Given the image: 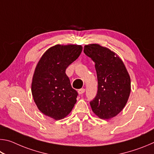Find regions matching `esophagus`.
<instances>
[{"mask_svg": "<svg viewBox=\"0 0 154 154\" xmlns=\"http://www.w3.org/2000/svg\"><path fill=\"white\" fill-rule=\"evenodd\" d=\"M85 89L84 88H82V89H80V90H79V91H78V93H79V94H83V93L85 92Z\"/></svg>", "mask_w": 154, "mask_h": 154, "instance_id": "obj_1", "label": "esophagus"}]
</instances>
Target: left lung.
Masks as SVG:
<instances>
[{
  "instance_id": "1",
  "label": "left lung",
  "mask_w": 154,
  "mask_h": 154,
  "mask_svg": "<svg viewBox=\"0 0 154 154\" xmlns=\"http://www.w3.org/2000/svg\"><path fill=\"white\" fill-rule=\"evenodd\" d=\"M83 52L95 62L98 92L90 106L99 118L108 119L122 111L128 100L131 82L122 59L98 44L84 46Z\"/></svg>"
}]
</instances>
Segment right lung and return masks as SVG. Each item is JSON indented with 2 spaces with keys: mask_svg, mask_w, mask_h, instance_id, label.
Instances as JSON below:
<instances>
[{
  "mask_svg": "<svg viewBox=\"0 0 154 154\" xmlns=\"http://www.w3.org/2000/svg\"><path fill=\"white\" fill-rule=\"evenodd\" d=\"M82 49L79 45H56L43 54L36 64L31 85L34 101L41 113L55 120L66 117L77 102L78 94L65 71Z\"/></svg>",
  "mask_w": 154,
  "mask_h": 154,
  "instance_id": "add662e5",
  "label": "right lung"
}]
</instances>
